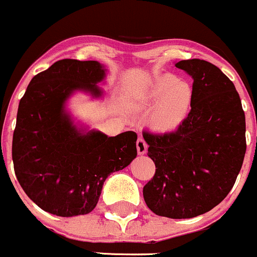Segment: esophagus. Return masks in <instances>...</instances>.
I'll use <instances>...</instances> for the list:
<instances>
[{"mask_svg": "<svg viewBox=\"0 0 257 257\" xmlns=\"http://www.w3.org/2000/svg\"><path fill=\"white\" fill-rule=\"evenodd\" d=\"M136 147H137V152L139 155H145L147 151V144L142 137H139L136 141Z\"/></svg>", "mask_w": 257, "mask_h": 257, "instance_id": "obj_1", "label": "esophagus"}]
</instances>
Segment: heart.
Instances as JSON below:
<instances>
[{"label": "heart", "instance_id": "obj_1", "mask_svg": "<svg viewBox=\"0 0 257 257\" xmlns=\"http://www.w3.org/2000/svg\"><path fill=\"white\" fill-rule=\"evenodd\" d=\"M146 105L157 103L152 113V125L161 131H174L184 123L194 103L191 85L174 75L157 77L145 93Z\"/></svg>", "mask_w": 257, "mask_h": 257}]
</instances>
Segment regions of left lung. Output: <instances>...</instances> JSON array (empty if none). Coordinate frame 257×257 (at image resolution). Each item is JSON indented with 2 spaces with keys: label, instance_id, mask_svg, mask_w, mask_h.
<instances>
[{
  "label": "left lung",
  "instance_id": "1",
  "mask_svg": "<svg viewBox=\"0 0 257 257\" xmlns=\"http://www.w3.org/2000/svg\"><path fill=\"white\" fill-rule=\"evenodd\" d=\"M176 67L194 78V103L175 131L142 132L156 166L144 199L156 215L190 218L214 209L232 189L245 157L246 122L240 96L220 68L199 58Z\"/></svg>",
  "mask_w": 257,
  "mask_h": 257
}]
</instances>
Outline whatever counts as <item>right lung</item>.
<instances>
[{"label":"right lung","mask_w":257,"mask_h":257,"mask_svg":"<svg viewBox=\"0 0 257 257\" xmlns=\"http://www.w3.org/2000/svg\"><path fill=\"white\" fill-rule=\"evenodd\" d=\"M105 77L97 61L60 60L31 80L17 111L12 139L15 174L27 196L52 215H86L96 207L111 172L137 156L134 131L108 137L82 134L63 112L75 90L96 96Z\"/></svg>","instance_id":"add662e5"}]
</instances>
